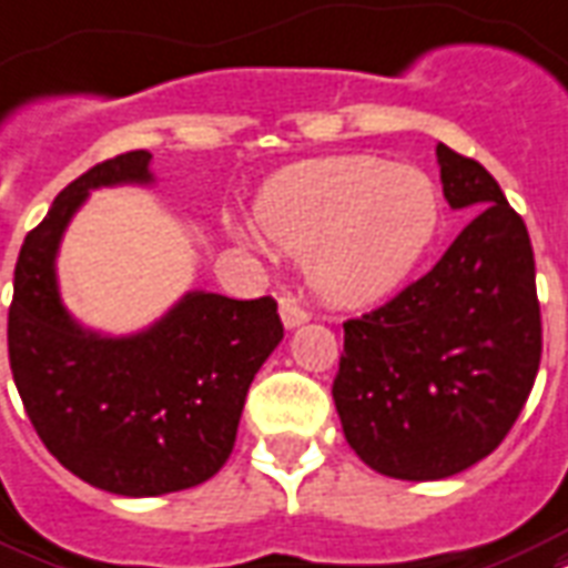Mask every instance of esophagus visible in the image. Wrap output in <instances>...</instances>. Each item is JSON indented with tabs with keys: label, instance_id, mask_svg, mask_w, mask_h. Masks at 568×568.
<instances>
[{
	"label": "esophagus",
	"instance_id": "1",
	"mask_svg": "<svg viewBox=\"0 0 568 568\" xmlns=\"http://www.w3.org/2000/svg\"><path fill=\"white\" fill-rule=\"evenodd\" d=\"M280 318H283L285 327H297V324H303L306 318H310V313L303 310L297 297H292V294H283V297H280Z\"/></svg>",
	"mask_w": 568,
	"mask_h": 568
}]
</instances>
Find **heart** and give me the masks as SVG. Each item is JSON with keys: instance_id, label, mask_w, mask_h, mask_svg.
I'll list each match as a JSON object with an SVG mask.
<instances>
[{"instance_id": "1", "label": "heart", "mask_w": 568, "mask_h": 568, "mask_svg": "<svg viewBox=\"0 0 568 568\" xmlns=\"http://www.w3.org/2000/svg\"><path fill=\"white\" fill-rule=\"evenodd\" d=\"M255 214L267 241L303 255L318 297L363 306L417 265L438 229L440 202L423 169L352 154L280 172Z\"/></svg>"}]
</instances>
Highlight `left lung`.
Here are the masks:
<instances>
[{
    "mask_svg": "<svg viewBox=\"0 0 568 568\" xmlns=\"http://www.w3.org/2000/svg\"><path fill=\"white\" fill-rule=\"evenodd\" d=\"M444 196L474 211L428 274L348 318L333 378L342 432L393 479H444L495 453L542 357L536 262L521 216L483 163L438 145Z\"/></svg>",
    "mask_w": 568,
    "mask_h": 568,
    "instance_id": "8db88e82",
    "label": "left lung"
}]
</instances>
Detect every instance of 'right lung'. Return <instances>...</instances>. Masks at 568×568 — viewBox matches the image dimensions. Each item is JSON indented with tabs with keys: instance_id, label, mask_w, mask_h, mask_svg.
<instances>
[{
	"instance_id": "add662e5",
	"label": "right lung",
	"mask_w": 568,
	"mask_h": 568,
	"mask_svg": "<svg viewBox=\"0 0 568 568\" xmlns=\"http://www.w3.org/2000/svg\"><path fill=\"white\" fill-rule=\"evenodd\" d=\"M149 151L103 160L26 235L8 306V361L38 438L89 486L124 497L193 488L226 465L246 389L283 339L274 297L193 292L145 333L106 339L64 313L55 250L92 187L151 181Z\"/></svg>"
}]
</instances>
